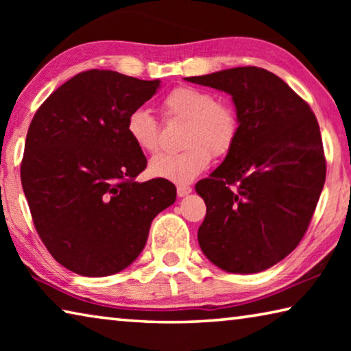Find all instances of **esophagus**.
<instances>
[{"mask_svg": "<svg viewBox=\"0 0 351 351\" xmlns=\"http://www.w3.org/2000/svg\"><path fill=\"white\" fill-rule=\"evenodd\" d=\"M190 192H192V187L190 186H178L176 189L178 197H186V195H189Z\"/></svg>", "mask_w": 351, "mask_h": 351, "instance_id": "esophagus-1", "label": "esophagus"}]
</instances>
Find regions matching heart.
Listing matches in <instances>:
<instances>
[{
	"label": "heart",
	"instance_id": "heart-1",
	"mask_svg": "<svg viewBox=\"0 0 351 351\" xmlns=\"http://www.w3.org/2000/svg\"><path fill=\"white\" fill-rule=\"evenodd\" d=\"M161 110L165 119L186 121L182 133L186 150L153 158L148 164L152 176L189 184L209 167L212 154L221 158L232 150L240 128L232 104L218 100L203 88L180 85L165 94ZM125 132L142 153L153 154L161 147V127L145 108L130 112Z\"/></svg>",
	"mask_w": 351,
	"mask_h": 351
}]
</instances>
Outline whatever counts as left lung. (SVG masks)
Returning <instances> with one entry per match:
<instances>
[{
  "mask_svg": "<svg viewBox=\"0 0 351 351\" xmlns=\"http://www.w3.org/2000/svg\"><path fill=\"white\" fill-rule=\"evenodd\" d=\"M186 80L230 94L240 122L223 164L195 186L206 203L201 251L228 272L268 269L304 239L324 189L317 119L299 94L263 68Z\"/></svg>",
  "mask_w": 351,
  "mask_h": 351,
  "instance_id": "obj_1",
  "label": "left lung"
}]
</instances>
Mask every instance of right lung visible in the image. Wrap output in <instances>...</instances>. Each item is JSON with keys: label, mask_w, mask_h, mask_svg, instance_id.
I'll return each mask as SVG.
<instances>
[{"label": "right lung", "mask_w": 351, "mask_h": 351, "mask_svg": "<svg viewBox=\"0 0 351 351\" xmlns=\"http://www.w3.org/2000/svg\"><path fill=\"white\" fill-rule=\"evenodd\" d=\"M159 80L116 71L74 75L47 97L27 130L21 184L32 221L58 263L104 277L144 249L153 218L175 203L167 180L138 182L147 158L130 141L127 116Z\"/></svg>", "instance_id": "right-lung-1"}]
</instances>
